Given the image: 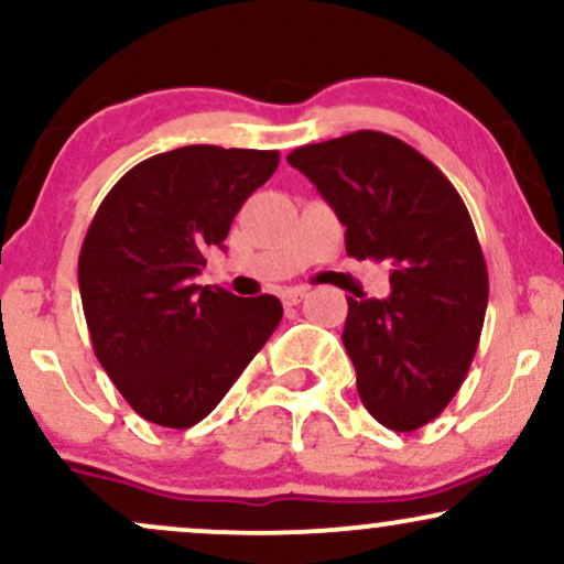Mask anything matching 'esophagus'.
<instances>
[{
	"instance_id": "34e87169",
	"label": "esophagus",
	"mask_w": 564,
	"mask_h": 564,
	"mask_svg": "<svg viewBox=\"0 0 564 564\" xmlns=\"http://www.w3.org/2000/svg\"><path fill=\"white\" fill-rule=\"evenodd\" d=\"M304 296H307V289H289V291H283L281 300L286 307H291V304H300Z\"/></svg>"
}]
</instances>
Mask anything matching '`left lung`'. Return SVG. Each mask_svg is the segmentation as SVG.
Returning a JSON list of instances; mask_svg holds the SVG:
<instances>
[{"label":"left lung","instance_id":"left-lung-1","mask_svg":"<svg viewBox=\"0 0 564 564\" xmlns=\"http://www.w3.org/2000/svg\"><path fill=\"white\" fill-rule=\"evenodd\" d=\"M289 164L347 228L349 257L390 262V296H347L341 341L368 413L387 430H419L462 387L488 307L467 206L430 159L373 129L296 148Z\"/></svg>","mask_w":564,"mask_h":564}]
</instances>
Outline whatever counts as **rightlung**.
<instances>
[{
  "instance_id": "1",
  "label": "right lung",
  "mask_w": 564,
  "mask_h": 564,
  "mask_svg": "<svg viewBox=\"0 0 564 564\" xmlns=\"http://www.w3.org/2000/svg\"><path fill=\"white\" fill-rule=\"evenodd\" d=\"M278 151L185 145L140 161L97 206L79 254L100 366L148 422L187 430L215 411L281 323L273 294L196 286Z\"/></svg>"
}]
</instances>
